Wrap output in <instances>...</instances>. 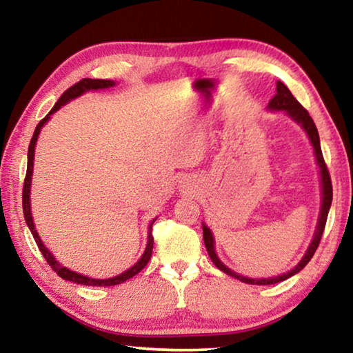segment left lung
I'll use <instances>...</instances> for the list:
<instances>
[{
	"label": "left lung",
	"mask_w": 353,
	"mask_h": 353,
	"mask_svg": "<svg viewBox=\"0 0 353 353\" xmlns=\"http://www.w3.org/2000/svg\"><path fill=\"white\" fill-rule=\"evenodd\" d=\"M268 109L270 110H285L288 115L294 119L296 123L301 124L305 130L310 141H312L313 149H314V155H316V162H318L319 168H321V185H322V204H321V213H319V221H318V227H316L313 241L310 243V246L307 249L305 255L302 256V260L297 263V266L292 268L290 272L283 274V276H277L272 279H249V277H243L240 274H236L234 271H230L229 268L224 266L221 260L218 259L216 252H214V240L210 229L205 224H202V232H204V243L207 248V252L210 255L212 261L214 263V266L218 268L229 276L235 277L238 280H241L244 283H250V285H272V283H279L282 280L290 279L291 276H294L299 271H302L303 268L307 266V263L312 260V256L314 255L316 249H318L322 234H324L325 229V223H327V216H328V210H330L332 205V198H333V190H332V181H330V174H328L327 165L324 162V157H322V151H321V143H319V134L318 129H316V124L313 121V118L310 117V113L303 109L302 104L292 97V93L288 90V87L285 85L283 82L277 81V93L274 94V98L270 101L268 104Z\"/></svg>",
	"instance_id": "obj_1"
}]
</instances>
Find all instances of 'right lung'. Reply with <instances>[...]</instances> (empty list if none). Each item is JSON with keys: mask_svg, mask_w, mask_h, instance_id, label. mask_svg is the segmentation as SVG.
<instances>
[{"mask_svg": "<svg viewBox=\"0 0 353 353\" xmlns=\"http://www.w3.org/2000/svg\"><path fill=\"white\" fill-rule=\"evenodd\" d=\"M115 85V82L113 81H107V79H82L79 82H76L74 85H71L68 90H65L61 98H59L57 103L54 104V107L50 110V113L41 119V121L37 124V128L34 130V135L31 139V143H29V148H28V170H26V177H25V183H23V214H25V219H26V224L29 227V230H31V234L34 236L35 243H37V246L40 249V252L43 254L45 260L48 261V265H50L52 270L56 271V274L59 277H62L65 280H70V282H74L77 285H87V286H113V285H119L123 282H126L130 277H134L135 274H139L143 268L148 265L149 259H151L152 255V246H154V236H152V224L154 221L149 225V232H148V244H146V249H145V254L141 255V259L135 263V265L130 268V270L124 271L123 274H119V276H115L112 279H92V277H87V276H82L79 272H74L68 270V268L62 266L61 263H59L54 255H52L50 250L46 249V246L43 243H41L40 236L37 234V230H35V225H34V221H32V213H31V201H29V193H31V179H32V170H34V151H35V143H37V137L40 134V129L45 126V123L50 119V117L52 113L57 112L61 109L62 105H65L67 103H70L71 99H74L77 97H81L82 93L85 92H90V90H99V88H110Z\"/></svg>", "mask_w": 353, "mask_h": 353, "instance_id": "add662e5", "label": "right lung"}]
</instances>
